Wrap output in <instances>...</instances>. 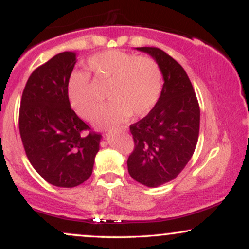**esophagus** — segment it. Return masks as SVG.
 I'll return each mask as SVG.
<instances>
[{"label":"esophagus","instance_id":"34e87169","mask_svg":"<svg viewBox=\"0 0 249 249\" xmlns=\"http://www.w3.org/2000/svg\"><path fill=\"white\" fill-rule=\"evenodd\" d=\"M121 130L122 131H127V126H122Z\"/></svg>","mask_w":249,"mask_h":249}]
</instances>
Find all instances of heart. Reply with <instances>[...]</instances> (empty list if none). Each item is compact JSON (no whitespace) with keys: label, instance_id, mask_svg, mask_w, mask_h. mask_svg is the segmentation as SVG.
Returning <instances> with one entry per match:
<instances>
[{"label":"heart","instance_id":"heart-1","mask_svg":"<svg viewBox=\"0 0 249 249\" xmlns=\"http://www.w3.org/2000/svg\"><path fill=\"white\" fill-rule=\"evenodd\" d=\"M88 71L97 81H110L107 97L110 101L99 110V125L121 123L130 116H146L156 107L162 92V71L151 56H137L111 49L88 59ZM87 71H76L68 82V95L73 108L84 119L95 117L99 101Z\"/></svg>","mask_w":249,"mask_h":249}]
</instances>
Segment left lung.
<instances>
[{"label":"left lung","instance_id":"obj_1","mask_svg":"<svg viewBox=\"0 0 249 249\" xmlns=\"http://www.w3.org/2000/svg\"><path fill=\"white\" fill-rule=\"evenodd\" d=\"M160 65L164 85L147 116L130 125L134 147L127 158L130 176L148 187L176 179L192 158L199 137L200 108L187 73L156 47L137 48Z\"/></svg>","mask_w":249,"mask_h":249}]
</instances>
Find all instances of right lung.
<instances>
[{"instance_id":"obj_1","label":"right lung","mask_w":249,"mask_h":249,"mask_svg":"<svg viewBox=\"0 0 249 249\" xmlns=\"http://www.w3.org/2000/svg\"><path fill=\"white\" fill-rule=\"evenodd\" d=\"M73 53H61L33 71L21 98L18 128L30 164L45 181L75 187L90 178L101 134L70 107Z\"/></svg>"}]
</instances>
